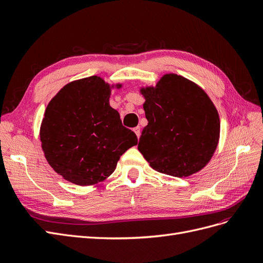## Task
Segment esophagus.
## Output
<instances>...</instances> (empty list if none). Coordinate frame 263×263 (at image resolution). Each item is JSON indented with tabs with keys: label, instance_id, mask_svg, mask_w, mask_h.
Returning <instances> with one entry per match:
<instances>
[{
	"label": "esophagus",
	"instance_id": "34e87169",
	"mask_svg": "<svg viewBox=\"0 0 263 263\" xmlns=\"http://www.w3.org/2000/svg\"><path fill=\"white\" fill-rule=\"evenodd\" d=\"M133 130L135 132V134H136V135H137V137L139 138V137H140V127H139V126L135 127V128H134Z\"/></svg>",
	"mask_w": 263,
	"mask_h": 263
}]
</instances>
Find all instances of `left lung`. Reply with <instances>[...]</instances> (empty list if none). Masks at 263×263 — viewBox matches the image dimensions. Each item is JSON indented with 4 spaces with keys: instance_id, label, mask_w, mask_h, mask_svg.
<instances>
[{
    "instance_id": "obj_1",
    "label": "left lung",
    "mask_w": 263,
    "mask_h": 263,
    "mask_svg": "<svg viewBox=\"0 0 263 263\" xmlns=\"http://www.w3.org/2000/svg\"><path fill=\"white\" fill-rule=\"evenodd\" d=\"M148 125L138 150L156 171L189 177L204 168L218 144L216 108L200 86L177 74H165L156 87L141 90Z\"/></svg>"
}]
</instances>
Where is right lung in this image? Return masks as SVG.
Returning a JSON list of instances; mask_svg holds the SVG:
<instances>
[{"label":"right lung","mask_w":263,"mask_h":263,"mask_svg":"<svg viewBox=\"0 0 263 263\" xmlns=\"http://www.w3.org/2000/svg\"><path fill=\"white\" fill-rule=\"evenodd\" d=\"M109 85L94 76L63 86L46 108L41 128L45 157L74 184L106 179L121 156L138 142L109 106Z\"/></svg>","instance_id":"1"}]
</instances>
